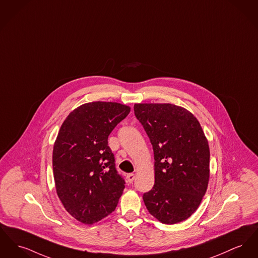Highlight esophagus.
<instances>
[{
    "instance_id": "obj_1",
    "label": "esophagus",
    "mask_w": 258,
    "mask_h": 258,
    "mask_svg": "<svg viewBox=\"0 0 258 258\" xmlns=\"http://www.w3.org/2000/svg\"><path fill=\"white\" fill-rule=\"evenodd\" d=\"M135 178H136V174L135 173H130V174L126 175V180H127L128 183H133V181L135 180Z\"/></svg>"
}]
</instances>
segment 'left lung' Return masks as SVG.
Listing matches in <instances>:
<instances>
[{
    "instance_id": "left-lung-1",
    "label": "left lung",
    "mask_w": 258,
    "mask_h": 258,
    "mask_svg": "<svg viewBox=\"0 0 258 258\" xmlns=\"http://www.w3.org/2000/svg\"><path fill=\"white\" fill-rule=\"evenodd\" d=\"M135 114L151 141L155 184L144 204L164 224L197 211L210 179V147L197 118L170 103H137Z\"/></svg>"
}]
</instances>
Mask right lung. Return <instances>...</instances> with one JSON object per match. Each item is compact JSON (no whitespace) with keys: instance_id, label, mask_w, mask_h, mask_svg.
I'll return each instance as SVG.
<instances>
[{"instance_id":"right-lung-1","label":"right lung","mask_w":258,"mask_h":258,"mask_svg":"<svg viewBox=\"0 0 258 258\" xmlns=\"http://www.w3.org/2000/svg\"><path fill=\"white\" fill-rule=\"evenodd\" d=\"M131 112L117 102L94 101L74 109L61 124L52 151L57 196L78 221L98 222L115 211L124 180L115 167L108 137Z\"/></svg>"}]
</instances>
